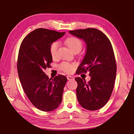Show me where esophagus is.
<instances>
[{
    "label": "esophagus",
    "mask_w": 134,
    "mask_h": 134,
    "mask_svg": "<svg viewBox=\"0 0 134 134\" xmlns=\"http://www.w3.org/2000/svg\"><path fill=\"white\" fill-rule=\"evenodd\" d=\"M67 79L68 80H72L74 79V77L71 76V75H67Z\"/></svg>",
    "instance_id": "1"
}]
</instances>
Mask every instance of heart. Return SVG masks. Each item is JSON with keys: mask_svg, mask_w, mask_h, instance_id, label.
<instances>
[{"mask_svg": "<svg viewBox=\"0 0 134 134\" xmlns=\"http://www.w3.org/2000/svg\"><path fill=\"white\" fill-rule=\"evenodd\" d=\"M65 44L72 52L74 51H80L82 48V43L79 38L75 37H70L65 40ZM59 46V43L54 42L50 46V54L53 57H54L56 55L57 50ZM60 69L63 71L66 72H71L74 70V65L68 62H63L60 65Z\"/></svg>", "mask_w": 134, "mask_h": 134, "instance_id": "1", "label": "heart"}]
</instances>
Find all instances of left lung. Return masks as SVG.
I'll use <instances>...</instances> for the list:
<instances>
[{"label": "left lung", "instance_id": "obj_1", "mask_svg": "<svg viewBox=\"0 0 134 134\" xmlns=\"http://www.w3.org/2000/svg\"><path fill=\"white\" fill-rule=\"evenodd\" d=\"M86 43V54L78 67L77 74L89 72L91 79L76 77L77 99L82 107L94 111L109 100L115 82L116 65L113 47L108 37L98 29L88 28L69 31Z\"/></svg>", "mask_w": 134, "mask_h": 134}]
</instances>
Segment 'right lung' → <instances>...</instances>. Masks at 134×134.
Here are the masks:
<instances>
[{"mask_svg": "<svg viewBox=\"0 0 134 134\" xmlns=\"http://www.w3.org/2000/svg\"><path fill=\"white\" fill-rule=\"evenodd\" d=\"M65 33L37 29L21 43L17 65L19 79L29 100L41 111H52L62 101L67 78L58 75L50 79L44 70L52 62L50 46Z\"/></svg>", "mask_w": 134, "mask_h": 134, "instance_id": "add662e5", "label": "right lung"}]
</instances>
